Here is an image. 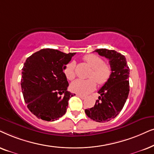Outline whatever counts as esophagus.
<instances>
[{"instance_id": "esophagus-1", "label": "esophagus", "mask_w": 154, "mask_h": 154, "mask_svg": "<svg viewBox=\"0 0 154 154\" xmlns=\"http://www.w3.org/2000/svg\"><path fill=\"white\" fill-rule=\"evenodd\" d=\"M77 96H79V97H80L82 99H85V98H86V96H82V95H80V94H77Z\"/></svg>"}]
</instances>
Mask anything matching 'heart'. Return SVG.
Masks as SVG:
<instances>
[{
	"label": "heart",
	"instance_id": "1",
	"mask_svg": "<svg viewBox=\"0 0 154 154\" xmlns=\"http://www.w3.org/2000/svg\"><path fill=\"white\" fill-rule=\"evenodd\" d=\"M84 60L92 69L89 74L87 80L77 79L70 85L69 89L74 93L87 95L95 89L96 83L103 85L108 82L111 75V68L108 64L103 63V60L99 56L94 54H89L84 57ZM64 73L67 79L72 80L75 79V64L74 62H70L66 65L65 67Z\"/></svg>",
	"mask_w": 154,
	"mask_h": 154
}]
</instances>
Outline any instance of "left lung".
<instances>
[{
	"instance_id": "left-lung-1",
	"label": "left lung",
	"mask_w": 154,
	"mask_h": 154,
	"mask_svg": "<svg viewBox=\"0 0 154 154\" xmlns=\"http://www.w3.org/2000/svg\"><path fill=\"white\" fill-rule=\"evenodd\" d=\"M109 60L111 75L99 91L98 99L94 107L86 109L87 116L98 122H108L121 111L130 91L129 68L126 58L121 53L106 48L94 51Z\"/></svg>"
}]
</instances>
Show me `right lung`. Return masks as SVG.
<instances>
[{"instance_id": "right-lung-1", "label": "right lung", "mask_w": 154, "mask_h": 154, "mask_svg": "<svg viewBox=\"0 0 154 154\" xmlns=\"http://www.w3.org/2000/svg\"><path fill=\"white\" fill-rule=\"evenodd\" d=\"M75 53L42 49L26 60L22 72L21 88L27 108L38 118L55 121L65 114L69 98V84L64 73Z\"/></svg>"}]
</instances>
